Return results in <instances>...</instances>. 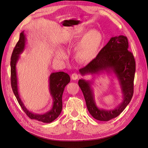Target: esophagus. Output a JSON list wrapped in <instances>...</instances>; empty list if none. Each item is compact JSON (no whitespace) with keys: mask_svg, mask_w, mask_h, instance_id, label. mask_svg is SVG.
<instances>
[{"mask_svg":"<svg viewBox=\"0 0 148 148\" xmlns=\"http://www.w3.org/2000/svg\"><path fill=\"white\" fill-rule=\"evenodd\" d=\"M79 75L78 74L74 73L72 74V75H71V79L73 80H77V79L79 78Z\"/></svg>","mask_w":148,"mask_h":148,"instance_id":"1","label":"esophagus"}]
</instances>
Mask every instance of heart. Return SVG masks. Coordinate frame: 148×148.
<instances>
[{"label":"heart","mask_w":148,"mask_h":148,"mask_svg":"<svg viewBox=\"0 0 148 148\" xmlns=\"http://www.w3.org/2000/svg\"><path fill=\"white\" fill-rule=\"evenodd\" d=\"M103 37L98 30H91L84 35L77 50V58L82 63H88L97 55L102 44ZM63 54L60 51L56 54L57 58H61Z\"/></svg>","instance_id":"b5f03b06"}]
</instances>
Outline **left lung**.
<instances>
[{
  "instance_id": "obj_1",
  "label": "left lung",
  "mask_w": 148,
  "mask_h": 148,
  "mask_svg": "<svg viewBox=\"0 0 148 148\" xmlns=\"http://www.w3.org/2000/svg\"><path fill=\"white\" fill-rule=\"evenodd\" d=\"M128 41L123 35L112 38L100 50L95 58L79 71L82 75L95 74L103 70L113 69L120 80L124 98L123 102L113 110H100L94 102L89 82L79 80L80 88L88 108L93 118L101 121H108L118 116L130 103L134 94L136 61L133 54L128 50Z\"/></svg>"
}]
</instances>
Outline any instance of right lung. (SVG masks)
<instances>
[{
    "label": "right lung",
    "mask_w": 148,
    "mask_h": 148,
    "mask_svg": "<svg viewBox=\"0 0 148 148\" xmlns=\"http://www.w3.org/2000/svg\"><path fill=\"white\" fill-rule=\"evenodd\" d=\"M25 45V36L22 32L20 35L19 40L15 45L11 58V85L14 94L16 97L20 107L31 119H35L44 123H50L55 120L60 114L62 109V94L65 87L70 82L69 75L64 72L53 73L50 76V90L53 98V106L51 110L44 114H33L29 112L23 105L19 97L17 88V79L16 74L17 61L19 55L24 49Z\"/></svg>",
    "instance_id": "obj_1"
}]
</instances>
